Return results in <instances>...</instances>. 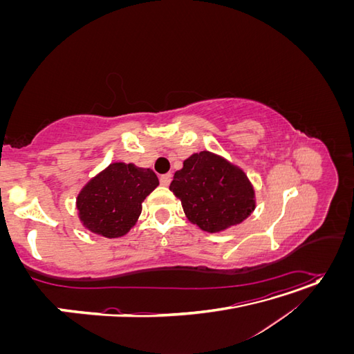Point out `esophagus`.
Returning a JSON list of instances; mask_svg holds the SVG:
<instances>
[{"label":"esophagus","instance_id":"1","mask_svg":"<svg viewBox=\"0 0 354 354\" xmlns=\"http://www.w3.org/2000/svg\"><path fill=\"white\" fill-rule=\"evenodd\" d=\"M171 180H173V174H169V173L162 174L159 177V181H160V185H162V186H168L171 183Z\"/></svg>","mask_w":354,"mask_h":354}]
</instances>
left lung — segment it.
<instances>
[{"instance_id":"left-lung-1","label":"left lung","mask_w":354,"mask_h":354,"mask_svg":"<svg viewBox=\"0 0 354 354\" xmlns=\"http://www.w3.org/2000/svg\"><path fill=\"white\" fill-rule=\"evenodd\" d=\"M169 190L181 201L190 223L217 233L242 223L255 209V194L243 171L208 151L189 156Z\"/></svg>"}]
</instances>
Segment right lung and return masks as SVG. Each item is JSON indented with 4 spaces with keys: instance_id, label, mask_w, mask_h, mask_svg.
Returning <instances> with one entry per match:
<instances>
[{
    "instance_id": "right-lung-1",
    "label": "right lung",
    "mask_w": 354,
    "mask_h": 354,
    "mask_svg": "<svg viewBox=\"0 0 354 354\" xmlns=\"http://www.w3.org/2000/svg\"><path fill=\"white\" fill-rule=\"evenodd\" d=\"M158 185L159 180L151 168L113 162L80 192V220L85 229L100 236H124L142 214V202Z\"/></svg>"
}]
</instances>
